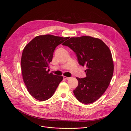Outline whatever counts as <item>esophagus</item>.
I'll use <instances>...</instances> for the list:
<instances>
[{"label":"esophagus","mask_w":131,"mask_h":131,"mask_svg":"<svg viewBox=\"0 0 131 131\" xmlns=\"http://www.w3.org/2000/svg\"><path fill=\"white\" fill-rule=\"evenodd\" d=\"M64 78L65 79H66V80H69V79H70V77H66V76H64Z\"/></svg>","instance_id":"34e87169"}]
</instances>
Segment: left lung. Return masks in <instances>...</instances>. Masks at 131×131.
I'll use <instances>...</instances> for the list:
<instances>
[{
	"label": "left lung",
	"instance_id": "left-lung-1",
	"mask_svg": "<svg viewBox=\"0 0 131 131\" xmlns=\"http://www.w3.org/2000/svg\"><path fill=\"white\" fill-rule=\"evenodd\" d=\"M76 53L79 64L86 67V77H76L74 96L83 104L97 101L108 88L114 73L111 51L101 39L90 36L71 37L63 43Z\"/></svg>",
	"mask_w": 131,
	"mask_h": 131
}]
</instances>
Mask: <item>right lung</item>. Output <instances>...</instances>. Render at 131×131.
<instances>
[{
    "label": "right lung",
    "mask_w": 131,
    "mask_h": 131,
    "mask_svg": "<svg viewBox=\"0 0 131 131\" xmlns=\"http://www.w3.org/2000/svg\"><path fill=\"white\" fill-rule=\"evenodd\" d=\"M69 37L51 35L37 36L24 48L21 65L24 82L29 94L35 99L45 101L53 94L62 81V76L49 73L54 51Z\"/></svg>",
    "instance_id": "add662e5"
}]
</instances>
